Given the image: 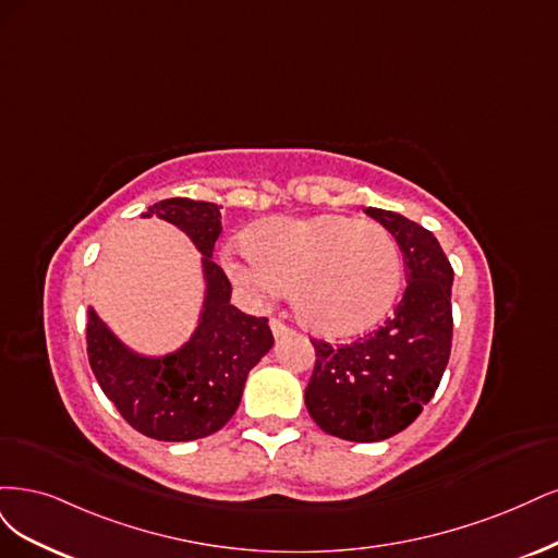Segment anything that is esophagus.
Listing matches in <instances>:
<instances>
[{
	"instance_id": "esophagus-1",
	"label": "esophagus",
	"mask_w": 558,
	"mask_h": 558,
	"mask_svg": "<svg viewBox=\"0 0 558 558\" xmlns=\"http://www.w3.org/2000/svg\"><path fill=\"white\" fill-rule=\"evenodd\" d=\"M271 331H274V336H276V338H284V336H290V333H292V329H290V327H284L280 319H271Z\"/></svg>"
}]
</instances>
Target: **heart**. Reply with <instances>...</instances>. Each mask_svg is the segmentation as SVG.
Returning a JSON list of instances; mask_svg holds the SVG:
<instances>
[{
	"label": "heart",
	"mask_w": 558,
	"mask_h": 558,
	"mask_svg": "<svg viewBox=\"0 0 558 558\" xmlns=\"http://www.w3.org/2000/svg\"><path fill=\"white\" fill-rule=\"evenodd\" d=\"M225 268L241 290L266 303L290 290L305 329L327 338L362 333L380 322L399 294L403 257L391 231L348 215H276L231 245Z\"/></svg>",
	"instance_id": "1"
}]
</instances>
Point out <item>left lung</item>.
Segmentation results:
<instances>
[{"label": "left lung", "mask_w": 558, "mask_h": 558, "mask_svg": "<svg viewBox=\"0 0 558 558\" xmlns=\"http://www.w3.org/2000/svg\"><path fill=\"white\" fill-rule=\"evenodd\" d=\"M397 239L408 287L380 329L348 345L313 340L305 408L329 436L377 442L397 436L434 399L452 350V264L438 239L399 213L366 208Z\"/></svg>", "instance_id": "left-lung-1"}]
</instances>
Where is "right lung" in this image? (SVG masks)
Here are the masks:
<instances>
[{
	"label": "right lung",
	"instance_id": "right-lung-1",
	"mask_svg": "<svg viewBox=\"0 0 558 558\" xmlns=\"http://www.w3.org/2000/svg\"><path fill=\"white\" fill-rule=\"evenodd\" d=\"M218 204L165 199L141 218H157L185 231L204 255V311L187 343L165 356L130 350L87 311V356L101 391L120 415L143 436L167 442L206 438L236 412L247 373L274 348L266 317L241 313L231 305V282L213 262L220 236Z\"/></svg>",
	"mask_w": 558,
	"mask_h": 558
}]
</instances>
